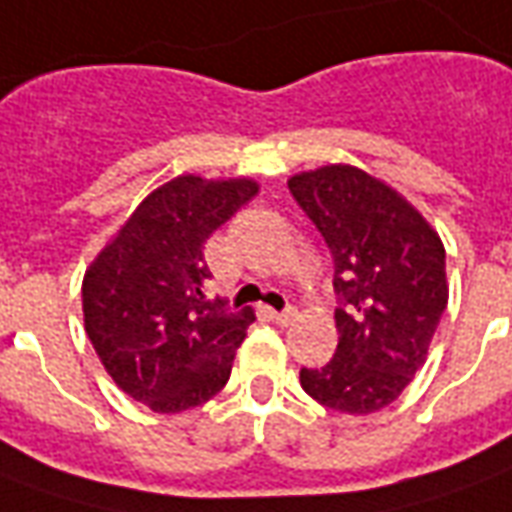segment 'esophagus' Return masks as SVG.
Returning <instances> with one entry per match:
<instances>
[{"label": "esophagus", "instance_id": "34e87169", "mask_svg": "<svg viewBox=\"0 0 512 512\" xmlns=\"http://www.w3.org/2000/svg\"><path fill=\"white\" fill-rule=\"evenodd\" d=\"M271 318H274L277 324H282V327H288V324H293V321L299 318V313H296V307H285L280 313H271Z\"/></svg>", "mask_w": 512, "mask_h": 512}]
</instances>
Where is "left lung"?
Here are the masks:
<instances>
[{"label": "left lung", "instance_id": "obj_1", "mask_svg": "<svg viewBox=\"0 0 512 512\" xmlns=\"http://www.w3.org/2000/svg\"><path fill=\"white\" fill-rule=\"evenodd\" d=\"M288 188L330 246L341 296L338 349L299 382L330 410L377 413L424 366L449 302L441 238L405 196L355 166L302 171Z\"/></svg>", "mask_w": 512, "mask_h": 512}]
</instances>
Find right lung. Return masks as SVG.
I'll return each instance as SVG.
<instances>
[{
  "instance_id": "add662e5",
  "label": "right lung",
  "mask_w": 512,
  "mask_h": 512,
  "mask_svg": "<svg viewBox=\"0 0 512 512\" xmlns=\"http://www.w3.org/2000/svg\"><path fill=\"white\" fill-rule=\"evenodd\" d=\"M257 182L174 177L135 207L82 280L85 332L121 391L155 413L205 405L227 385L255 313L207 299L205 241Z\"/></svg>"
}]
</instances>
